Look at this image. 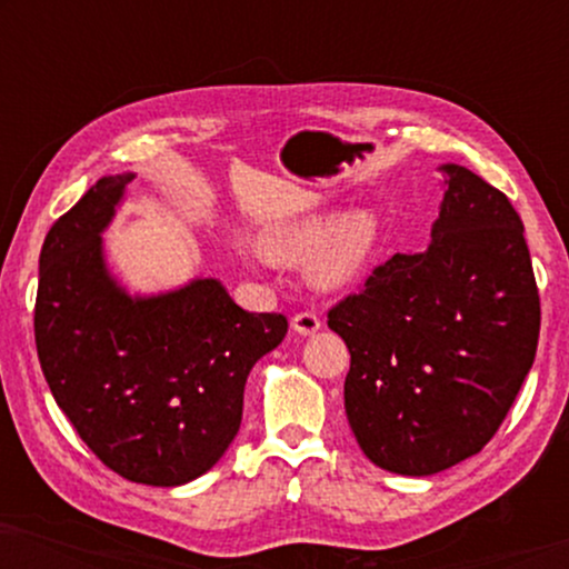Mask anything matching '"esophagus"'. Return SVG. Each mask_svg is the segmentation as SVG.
Returning a JSON list of instances; mask_svg holds the SVG:
<instances>
[{
  "label": "esophagus",
  "instance_id": "obj_1",
  "mask_svg": "<svg viewBox=\"0 0 569 569\" xmlns=\"http://www.w3.org/2000/svg\"><path fill=\"white\" fill-rule=\"evenodd\" d=\"M292 329L302 337H310V333L321 329V318H318L316 310H300V313L292 316Z\"/></svg>",
  "mask_w": 569,
  "mask_h": 569
}]
</instances>
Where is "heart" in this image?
<instances>
[{"mask_svg":"<svg viewBox=\"0 0 569 569\" xmlns=\"http://www.w3.org/2000/svg\"><path fill=\"white\" fill-rule=\"evenodd\" d=\"M378 220L370 212L345 217L316 214L298 220L271 236V251L287 259L310 257V277L321 287L355 282L368 269L378 248Z\"/></svg>","mask_w":569,"mask_h":569,"instance_id":"1","label":"heart"}]
</instances>
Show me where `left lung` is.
<instances>
[{"label":"left lung","mask_w":569,"mask_h":569,"mask_svg":"<svg viewBox=\"0 0 569 569\" xmlns=\"http://www.w3.org/2000/svg\"><path fill=\"white\" fill-rule=\"evenodd\" d=\"M422 253H396L329 310L352 355L345 409L380 469L430 477L479 453L516 401L539 345L541 302L523 222L463 166Z\"/></svg>","instance_id":"8db88e82"}]
</instances>
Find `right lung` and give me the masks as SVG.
<instances>
[{
	"instance_id": "1",
	"label": "right lung",
	"mask_w": 569,
	"mask_h": 569,
	"mask_svg": "<svg viewBox=\"0 0 569 569\" xmlns=\"http://www.w3.org/2000/svg\"><path fill=\"white\" fill-rule=\"evenodd\" d=\"M106 176L41 248L36 349L59 409L119 477L178 487L220 461L240 430L246 378L287 333L217 279L131 298L108 274L100 232L131 181Z\"/></svg>"
}]
</instances>
